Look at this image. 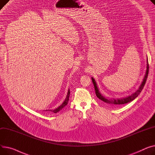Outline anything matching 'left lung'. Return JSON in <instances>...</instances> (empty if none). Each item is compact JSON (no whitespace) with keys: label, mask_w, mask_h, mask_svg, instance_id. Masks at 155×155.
Returning <instances> with one entry per match:
<instances>
[{"label":"left lung","mask_w":155,"mask_h":155,"mask_svg":"<svg viewBox=\"0 0 155 155\" xmlns=\"http://www.w3.org/2000/svg\"><path fill=\"white\" fill-rule=\"evenodd\" d=\"M147 70H146V73H145V75L144 76V78L143 79V81L141 84H140L139 88L136 91V92L133 93L131 95H130L128 96H127L126 97H122V98H117V99H107L104 96H103L101 93L99 92V89L97 86V84L96 82L94 80V79L92 77V81L93 83L94 84V89H95V93L96 94L97 96V97L99 99L102 100L103 101H104L106 103H107L110 105H113V106H117V105H122L124 104H126L128 103H130L131 101H132L133 100H134L135 98L137 97V96L140 94L141 91L143 90V87L144 86L145 83H146V81L148 78V71H149V64H148V58H147Z\"/></svg>","instance_id":"1"}]
</instances>
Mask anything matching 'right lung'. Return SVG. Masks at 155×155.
Here are the masks:
<instances>
[{
  "instance_id": "add662e5",
  "label": "right lung",
  "mask_w": 155,
  "mask_h": 155,
  "mask_svg": "<svg viewBox=\"0 0 155 155\" xmlns=\"http://www.w3.org/2000/svg\"><path fill=\"white\" fill-rule=\"evenodd\" d=\"M69 94H70V90L69 89H68V94H67V96H66V97L64 101V102L62 103V104L61 105H60L58 107L56 108L55 110H45V111H51V112H53L54 113H57L58 112H59V111H61L62 109L65 106H66L68 103V101H69Z\"/></svg>"
}]
</instances>
